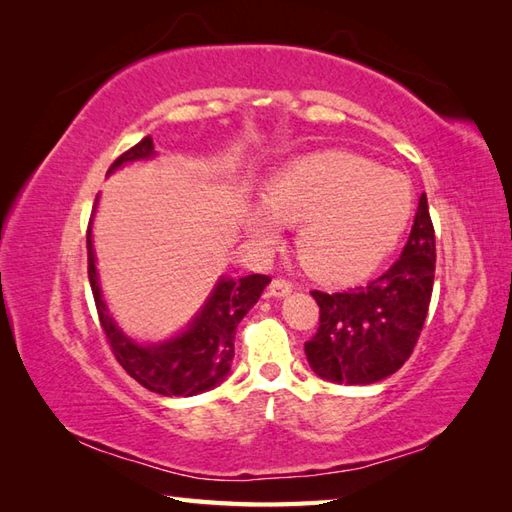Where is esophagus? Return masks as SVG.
<instances>
[{"label":"esophagus","mask_w":512,"mask_h":512,"mask_svg":"<svg viewBox=\"0 0 512 512\" xmlns=\"http://www.w3.org/2000/svg\"><path fill=\"white\" fill-rule=\"evenodd\" d=\"M290 292H292V284L288 279L277 277V279L270 281V286H268L270 297H286V295H290Z\"/></svg>","instance_id":"1"}]
</instances>
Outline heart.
<instances>
[{"instance_id": "b5f03b06", "label": "heart", "mask_w": 512, "mask_h": 512, "mask_svg": "<svg viewBox=\"0 0 512 512\" xmlns=\"http://www.w3.org/2000/svg\"><path fill=\"white\" fill-rule=\"evenodd\" d=\"M264 211L284 226H299L295 250L310 275L347 281L367 275L391 253L413 209L409 180L343 151L295 160L262 191ZM259 246L277 242V228L262 213L246 217Z\"/></svg>"}]
</instances>
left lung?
<instances>
[{"label":"left lung","mask_w":512,"mask_h":512,"mask_svg":"<svg viewBox=\"0 0 512 512\" xmlns=\"http://www.w3.org/2000/svg\"><path fill=\"white\" fill-rule=\"evenodd\" d=\"M436 275V231L427 195L402 255L365 286L339 292L312 290L319 328L306 341L308 363L332 383H378L405 365L427 319Z\"/></svg>","instance_id":"left-lung-1"}]
</instances>
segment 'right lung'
I'll use <instances>...</instances> for the list:
<instances>
[{
  "mask_svg": "<svg viewBox=\"0 0 512 512\" xmlns=\"http://www.w3.org/2000/svg\"><path fill=\"white\" fill-rule=\"evenodd\" d=\"M149 156H154V140H151V136H145L132 149L118 156L107 173H112L125 162ZM90 226L92 222L88 224V277L96 312H99L101 328L112 347V354L125 372L145 389L162 396H193L224 380L233 365L237 323L262 297L264 288L270 284V277L246 275L242 279H220V284H217L213 295L206 301L198 319L189 325L187 332L167 343L143 347L129 341L116 328L101 299Z\"/></svg>",
  "mask_w": 512,
  "mask_h": 512,
  "instance_id": "add662e5",
  "label": "right lung"
}]
</instances>
